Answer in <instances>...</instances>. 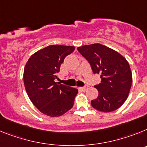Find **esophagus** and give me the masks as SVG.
<instances>
[{
	"label": "esophagus",
	"mask_w": 147,
	"mask_h": 147,
	"mask_svg": "<svg viewBox=\"0 0 147 147\" xmlns=\"http://www.w3.org/2000/svg\"><path fill=\"white\" fill-rule=\"evenodd\" d=\"M88 87H89V86H88L87 85H86V86H84V87H80L79 89H81V90H82V91L84 92V91H86V90H87Z\"/></svg>",
	"instance_id": "1"
}]
</instances>
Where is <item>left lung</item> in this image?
I'll return each mask as SVG.
<instances>
[{
    "instance_id": "left-lung-1",
    "label": "left lung",
    "mask_w": 147,
    "mask_h": 147,
    "mask_svg": "<svg viewBox=\"0 0 147 147\" xmlns=\"http://www.w3.org/2000/svg\"><path fill=\"white\" fill-rule=\"evenodd\" d=\"M89 63L94 74L100 75V83L95 85L98 96L91 101L93 108L110 112L118 109L127 100L132 82L130 66L118 52L100 43L78 48Z\"/></svg>"
}]
</instances>
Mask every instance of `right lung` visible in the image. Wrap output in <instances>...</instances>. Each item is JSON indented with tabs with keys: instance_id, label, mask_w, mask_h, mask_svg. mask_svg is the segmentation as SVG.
<instances>
[{
	"instance_id": "add662e5",
	"label": "right lung",
	"mask_w": 147,
	"mask_h": 147,
	"mask_svg": "<svg viewBox=\"0 0 147 147\" xmlns=\"http://www.w3.org/2000/svg\"><path fill=\"white\" fill-rule=\"evenodd\" d=\"M75 49L72 46H48L28 60L24 72V86L32 103L43 114L58 117L73 107L78 90L59 84L55 79L58 78L64 58Z\"/></svg>"
}]
</instances>
